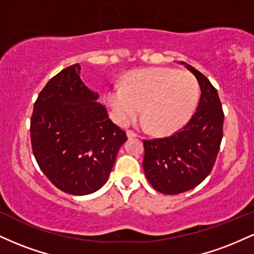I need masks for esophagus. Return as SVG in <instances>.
Segmentation results:
<instances>
[{
    "mask_svg": "<svg viewBox=\"0 0 254 254\" xmlns=\"http://www.w3.org/2000/svg\"><path fill=\"white\" fill-rule=\"evenodd\" d=\"M127 137H129V138H133V137H137V133L132 130H127Z\"/></svg>",
    "mask_w": 254,
    "mask_h": 254,
    "instance_id": "obj_1",
    "label": "esophagus"
}]
</instances>
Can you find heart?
<instances>
[{
    "instance_id": "heart-1",
    "label": "heart",
    "mask_w": 254,
    "mask_h": 254,
    "mask_svg": "<svg viewBox=\"0 0 254 254\" xmlns=\"http://www.w3.org/2000/svg\"><path fill=\"white\" fill-rule=\"evenodd\" d=\"M199 99L197 78L188 71L172 68L138 69L124 86L116 84L106 94L116 121L127 124L142 117L151 131L167 133L183 127L196 110Z\"/></svg>"
}]
</instances>
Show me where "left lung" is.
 <instances>
[{
	"label": "left lung",
	"instance_id": "left-lung-1",
	"mask_svg": "<svg viewBox=\"0 0 254 254\" xmlns=\"http://www.w3.org/2000/svg\"><path fill=\"white\" fill-rule=\"evenodd\" d=\"M197 78L200 98L185 127L168 137L144 139L143 168L156 191L178 194L210 174L223 136V110L217 90L202 72L182 62Z\"/></svg>",
	"mask_w": 254,
	"mask_h": 254
}]
</instances>
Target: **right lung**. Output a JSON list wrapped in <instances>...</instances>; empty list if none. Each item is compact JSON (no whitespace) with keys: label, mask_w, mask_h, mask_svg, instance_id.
I'll return each instance as SVG.
<instances>
[{"label":"right lung","mask_w":254,"mask_h":254,"mask_svg":"<svg viewBox=\"0 0 254 254\" xmlns=\"http://www.w3.org/2000/svg\"><path fill=\"white\" fill-rule=\"evenodd\" d=\"M80 64L68 66L46 83L31 118L33 155L61 191L83 196L109 179L127 133L80 77Z\"/></svg>","instance_id":"1"}]
</instances>
